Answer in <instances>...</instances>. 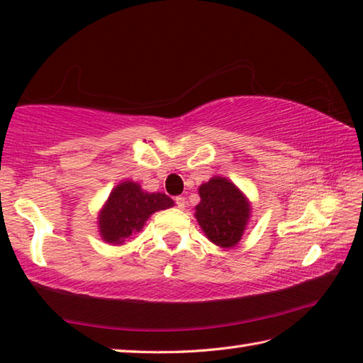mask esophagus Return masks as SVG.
<instances>
[{"label":"esophagus","mask_w":363,"mask_h":363,"mask_svg":"<svg viewBox=\"0 0 363 363\" xmlns=\"http://www.w3.org/2000/svg\"><path fill=\"white\" fill-rule=\"evenodd\" d=\"M175 204H177V208L183 209V208H185V204H186V199L183 198V196H177L175 198Z\"/></svg>","instance_id":"esophagus-1"}]
</instances>
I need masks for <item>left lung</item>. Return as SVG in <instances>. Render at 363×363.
I'll return each mask as SVG.
<instances>
[{"instance_id": "1", "label": "left lung", "mask_w": 363, "mask_h": 363, "mask_svg": "<svg viewBox=\"0 0 363 363\" xmlns=\"http://www.w3.org/2000/svg\"><path fill=\"white\" fill-rule=\"evenodd\" d=\"M201 203L196 220L211 242L232 248L240 242L250 219V203L245 194L224 177H213L199 186Z\"/></svg>"}]
</instances>
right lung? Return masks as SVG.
Masks as SVG:
<instances>
[{
	"mask_svg": "<svg viewBox=\"0 0 363 363\" xmlns=\"http://www.w3.org/2000/svg\"><path fill=\"white\" fill-rule=\"evenodd\" d=\"M174 206L164 193H146L135 182H123L111 189L99 214V232L107 243L121 245L125 238L141 230L150 214Z\"/></svg>",
	"mask_w": 363,
	"mask_h": 363,
	"instance_id": "1",
	"label": "right lung"
}]
</instances>
